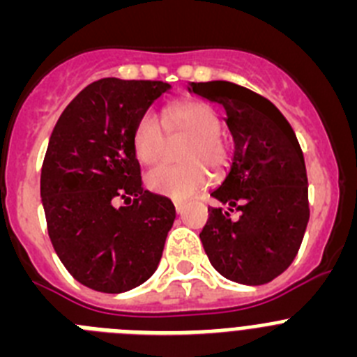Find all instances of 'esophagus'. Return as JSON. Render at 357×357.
Wrapping results in <instances>:
<instances>
[{"label":"esophagus","instance_id":"1","mask_svg":"<svg viewBox=\"0 0 357 357\" xmlns=\"http://www.w3.org/2000/svg\"><path fill=\"white\" fill-rule=\"evenodd\" d=\"M184 209H185L184 202H175V211H176V213L182 214V213H184Z\"/></svg>","mask_w":357,"mask_h":357}]
</instances>
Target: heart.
<instances>
[{
  "mask_svg": "<svg viewBox=\"0 0 357 357\" xmlns=\"http://www.w3.org/2000/svg\"><path fill=\"white\" fill-rule=\"evenodd\" d=\"M169 137L188 135L182 143L181 164H164L146 173L150 191L173 200L193 197L209 184V169L220 172L229 159V148L220 137L222 121L213 109L198 102H176L162 112ZM135 157L143 164H155L166 150V134L153 112H144L132 134Z\"/></svg>",
  "mask_w": 357,
  "mask_h": 357,
  "instance_id": "heart-1",
  "label": "heart"
}]
</instances>
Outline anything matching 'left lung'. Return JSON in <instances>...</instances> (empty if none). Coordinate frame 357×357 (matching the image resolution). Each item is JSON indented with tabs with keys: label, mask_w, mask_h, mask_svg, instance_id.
Segmentation results:
<instances>
[{
	"label": "left lung",
	"mask_w": 357,
	"mask_h": 357,
	"mask_svg": "<svg viewBox=\"0 0 357 357\" xmlns=\"http://www.w3.org/2000/svg\"><path fill=\"white\" fill-rule=\"evenodd\" d=\"M189 93L225 110L234 139L229 173L211 197L200 232L218 273L239 284H266L284 272L301 248L309 222L304 153L288 119L270 100L232 82H191ZM240 211L232 220L229 212Z\"/></svg>",
	"instance_id": "left-lung-1"
}]
</instances>
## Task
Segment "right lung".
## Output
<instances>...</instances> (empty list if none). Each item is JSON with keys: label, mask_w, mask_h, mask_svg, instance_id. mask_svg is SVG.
<instances>
[{"label": "right lung", "mask_w": 357, "mask_h": 357, "mask_svg": "<svg viewBox=\"0 0 357 357\" xmlns=\"http://www.w3.org/2000/svg\"><path fill=\"white\" fill-rule=\"evenodd\" d=\"M168 91L159 80L93 82L66 107L50 137L40 172L50 239L66 270L94 291L137 288L162 257L175 206L143 191L132 134Z\"/></svg>", "instance_id": "right-lung-1"}]
</instances>
